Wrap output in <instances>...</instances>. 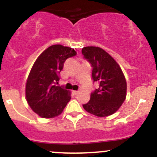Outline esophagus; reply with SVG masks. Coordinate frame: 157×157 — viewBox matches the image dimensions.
<instances>
[{
	"label": "esophagus",
	"mask_w": 157,
	"mask_h": 157,
	"mask_svg": "<svg viewBox=\"0 0 157 157\" xmlns=\"http://www.w3.org/2000/svg\"><path fill=\"white\" fill-rule=\"evenodd\" d=\"M73 93H74V95H77V93H78V91H76V90H74V91H73Z\"/></svg>",
	"instance_id": "esophagus-1"
}]
</instances>
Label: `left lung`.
Segmentation results:
<instances>
[{
	"mask_svg": "<svg viewBox=\"0 0 157 157\" xmlns=\"http://www.w3.org/2000/svg\"><path fill=\"white\" fill-rule=\"evenodd\" d=\"M82 54L93 67L92 78L98 83L83 109L98 117H106L118 110L127 95V83L119 64L99 47L87 46Z\"/></svg>",
	"mask_w": 157,
	"mask_h": 157,
	"instance_id": "1",
	"label": "left lung"
}]
</instances>
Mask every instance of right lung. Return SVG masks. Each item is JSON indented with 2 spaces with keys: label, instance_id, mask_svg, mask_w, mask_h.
<instances>
[{
  "label": "right lung",
  "instance_id": "obj_1",
  "mask_svg": "<svg viewBox=\"0 0 157 157\" xmlns=\"http://www.w3.org/2000/svg\"><path fill=\"white\" fill-rule=\"evenodd\" d=\"M74 49L53 45L35 61L26 83V99L32 110L44 118L61 115L71 99V92L56 86L64 63L75 56Z\"/></svg>",
  "mask_w": 157,
  "mask_h": 157
}]
</instances>
